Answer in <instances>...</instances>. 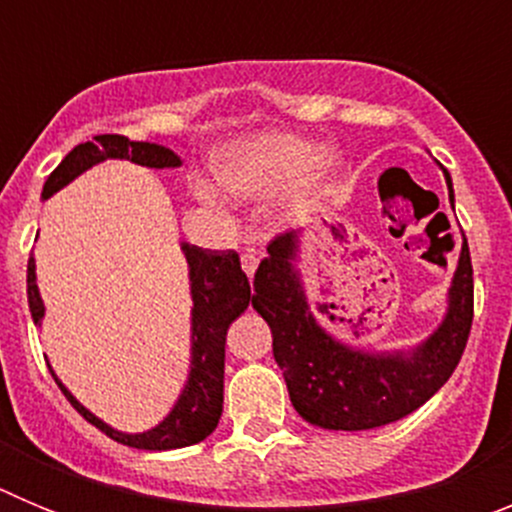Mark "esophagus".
Wrapping results in <instances>:
<instances>
[{"label": "esophagus", "mask_w": 512, "mask_h": 512, "mask_svg": "<svg viewBox=\"0 0 512 512\" xmlns=\"http://www.w3.org/2000/svg\"><path fill=\"white\" fill-rule=\"evenodd\" d=\"M241 266H243V271H246L248 277H253V271H256V266H259V256H256V253H243Z\"/></svg>", "instance_id": "34e87169"}]
</instances>
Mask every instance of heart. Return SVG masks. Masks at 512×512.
<instances>
[{"label": "heart", "mask_w": 512, "mask_h": 512, "mask_svg": "<svg viewBox=\"0 0 512 512\" xmlns=\"http://www.w3.org/2000/svg\"><path fill=\"white\" fill-rule=\"evenodd\" d=\"M338 171V153L320 148L300 135L261 133L238 140L217 156V176L235 197H269L295 184L297 200L305 202L325 192ZM202 200L217 205L220 194L207 182H197Z\"/></svg>", "instance_id": "1"}]
</instances>
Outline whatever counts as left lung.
I'll return each instance as SVG.
<instances>
[{"label":"left lung","mask_w":512,"mask_h":512,"mask_svg":"<svg viewBox=\"0 0 512 512\" xmlns=\"http://www.w3.org/2000/svg\"><path fill=\"white\" fill-rule=\"evenodd\" d=\"M446 174V171H443ZM454 205L451 176L446 174ZM300 233L277 235L253 277V310L271 328V348L289 400L312 425L328 431H369L395 423L449 382L467 348L474 318V279L467 238L449 289L443 323L410 351H361L330 336L307 305L295 269Z\"/></svg>","instance_id":"obj_1"}]
</instances>
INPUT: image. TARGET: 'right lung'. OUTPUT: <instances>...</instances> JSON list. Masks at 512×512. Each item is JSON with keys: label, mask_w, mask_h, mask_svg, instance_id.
<instances>
[{"label": "right lung", "mask_w": 512, "mask_h": 512, "mask_svg": "<svg viewBox=\"0 0 512 512\" xmlns=\"http://www.w3.org/2000/svg\"><path fill=\"white\" fill-rule=\"evenodd\" d=\"M107 158H128L133 164L148 166V169H176L182 166V158L174 151L156 143H140L125 135H97L94 140L79 143L61 164L53 169L43 187V200H48L58 189L74 182L76 176L92 169ZM189 264V287H192V366L189 379L184 384L182 395L156 428L143 433H122L110 428L89 413L74 395L53 374L56 384L66 395V400L84 415L99 431L107 433L112 441L146 451H169L192 446L210 436L217 428V420L223 415V374H225V336L228 328L243 310L253 302L251 284L246 271L241 269V259L235 251H210L200 246H182ZM27 302L33 312L35 325H40L45 315L43 300H40L38 284H35V259L27 261Z\"/></svg>", "instance_id": "add662e5"}]
</instances>
